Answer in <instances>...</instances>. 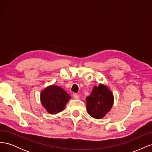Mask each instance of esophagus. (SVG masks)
<instances>
[{
  "instance_id": "obj_1",
  "label": "esophagus",
  "mask_w": 152,
  "mask_h": 152,
  "mask_svg": "<svg viewBox=\"0 0 152 152\" xmlns=\"http://www.w3.org/2000/svg\"><path fill=\"white\" fill-rule=\"evenodd\" d=\"M73 98L75 99H79V96L77 94H73Z\"/></svg>"
}]
</instances>
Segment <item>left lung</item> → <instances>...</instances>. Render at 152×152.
I'll return each mask as SVG.
<instances>
[{"label":"left lung","mask_w":152,"mask_h":152,"mask_svg":"<svg viewBox=\"0 0 152 152\" xmlns=\"http://www.w3.org/2000/svg\"><path fill=\"white\" fill-rule=\"evenodd\" d=\"M87 111L96 119L104 117L113 104V96L107 86L99 84L94 86L89 96L86 98Z\"/></svg>","instance_id":"8db88e82"}]
</instances>
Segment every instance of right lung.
<instances>
[{"label":"right lung","mask_w":152,"mask_h":152,"mask_svg":"<svg viewBox=\"0 0 152 152\" xmlns=\"http://www.w3.org/2000/svg\"><path fill=\"white\" fill-rule=\"evenodd\" d=\"M70 98L61 87L54 85L46 87L40 94L41 103L50 114H57L63 111Z\"/></svg>","instance_id":"1"}]
</instances>
